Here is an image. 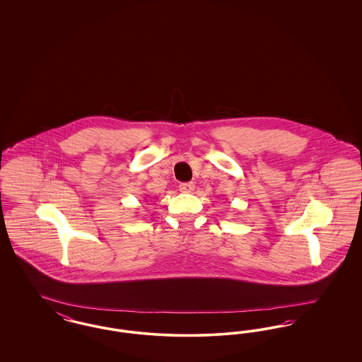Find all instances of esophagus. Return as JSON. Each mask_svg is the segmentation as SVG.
<instances>
[{
    "instance_id": "obj_1",
    "label": "esophagus",
    "mask_w": 362,
    "mask_h": 362,
    "mask_svg": "<svg viewBox=\"0 0 362 362\" xmlns=\"http://www.w3.org/2000/svg\"><path fill=\"white\" fill-rule=\"evenodd\" d=\"M195 189V186H194V183H180V186H179V189L182 191V192H186V194H189V192H192Z\"/></svg>"
}]
</instances>
